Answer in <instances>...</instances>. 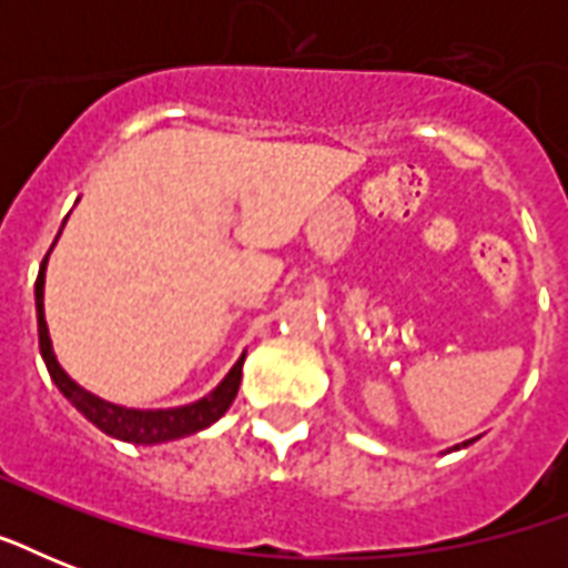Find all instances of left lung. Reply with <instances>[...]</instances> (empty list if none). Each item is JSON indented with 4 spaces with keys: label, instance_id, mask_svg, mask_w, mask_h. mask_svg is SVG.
<instances>
[{
    "label": "left lung",
    "instance_id": "obj_1",
    "mask_svg": "<svg viewBox=\"0 0 568 568\" xmlns=\"http://www.w3.org/2000/svg\"><path fill=\"white\" fill-rule=\"evenodd\" d=\"M463 445H468V442H463Z\"/></svg>",
    "mask_w": 568,
    "mask_h": 568
}]
</instances>
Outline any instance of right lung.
I'll use <instances>...</instances> for the list:
<instances>
[{
  "label": "right lung",
  "mask_w": 568,
  "mask_h": 568,
  "mask_svg": "<svg viewBox=\"0 0 568 568\" xmlns=\"http://www.w3.org/2000/svg\"><path fill=\"white\" fill-rule=\"evenodd\" d=\"M49 258V253H47ZM47 258L40 265L38 283H34V303H38V338H40V356L49 368V377L61 388V395L79 409L91 424H97L102 433H109L114 439L132 442V445H159V442L182 439L196 430H205L209 424H214L226 409L232 406L241 386V365H244V354L232 372L221 379V386L214 388L212 395L200 397L196 404L173 406V409H129V406H118L102 400V397L91 395L88 388H82L75 379L67 377V372L58 365L55 354H52V342H49L47 318H43V271H47Z\"/></svg>",
  "instance_id": "right-lung-1"
}]
</instances>
